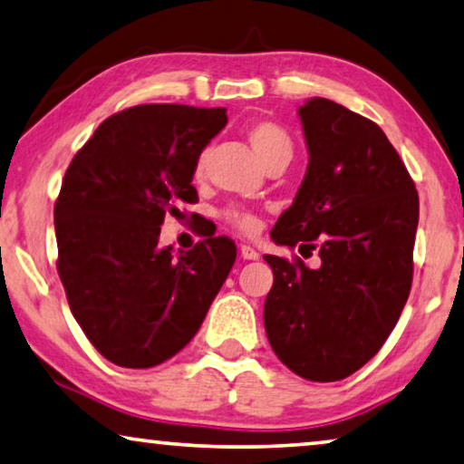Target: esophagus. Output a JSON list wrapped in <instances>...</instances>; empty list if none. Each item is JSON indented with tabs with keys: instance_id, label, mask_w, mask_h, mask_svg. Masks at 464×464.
Instances as JSON below:
<instances>
[{
	"instance_id": "esophagus-1",
	"label": "esophagus",
	"mask_w": 464,
	"mask_h": 464,
	"mask_svg": "<svg viewBox=\"0 0 464 464\" xmlns=\"http://www.w3.org/2000/svg\"><path fill=\"white\" fill-rule=\"evenodd\" d=\"M239 254H241V258L244 260H258V252L254 250V247H250V246H241V250H239Z\"/></svg>"
}]
</instances>
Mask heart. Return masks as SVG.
<instances>
[{"label": "heart", "instance_id": "b5f03b06", "mask_svg": "<svg viewBox=\"0 0 464 464\" xmlns=\"http://www.w3.org/2000/svg\"><path fill=\"white\" fill-rule=\"evenodd\" d=\"M246 135L256 151V156L260 158V162L265 166L273 160L289 162V158L294 154L292 137H289V133L281 127V124H276L273 121H252L246 127ZM206 162H208V150H202L196 158V164H193V177H204ZM223 218L229 225H233L235 229H239L246 235L258 231L260 225L258 218H256L252 212L241 208V206H229V208L223 212Z\"/></svg>", "mask_w": 464, "mask_h": 464}]
</instances>
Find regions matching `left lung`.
I'll use <instances>...</instances> for the list:
<instances>
[{
	"label": "left lung",
	"instance_id": "8db88e82",
	"mask_svg": "<svg viewBox=\"0 0 464 464\" xmlns=\"http://www.w3.org/2000/svg\"><path fill=\"white\" fill-rule=\"evenodd\" d=\"M298 116L308 169L271 237L319 247L321 266L265 256L275 275L265 329L289 371L327 383L369 362L396 327L411 294L419 193L372 121L324 98Z\"/></svg>",
	"mask_w": 464,
	"mask_h": 464
}]
</instances>
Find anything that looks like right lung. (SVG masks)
Masks as SVG:
<instances>
[{
  "mask_svg": "<svg viewBox=\"0 0 464 464\" xmlns=\"http://www.w3.org/2000/svg\"><path fill=\"white\" fill-rule=\"evenodd\" d=\"M225 108L145 103L110 116L72 158L55 199L58 275L103 358L150 369L191 342L229 275L235 244L206 237L172 256L166 214L196 204L193 164Z\"/></svg>",
  "mask_w": 464,
  "mask_h": 464,
  "instance_id": "1",
  "label": "right lung"
}]
</instances>
